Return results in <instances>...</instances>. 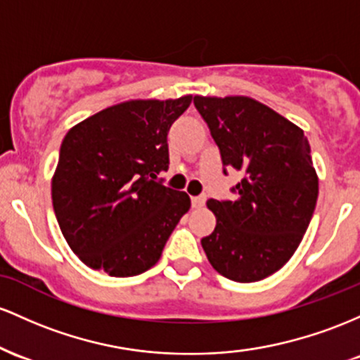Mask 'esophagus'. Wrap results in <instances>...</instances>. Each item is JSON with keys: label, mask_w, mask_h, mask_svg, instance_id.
I'll use <instances>...</instances> for the list:
<instances>
[{"label": "esophagus", "mask_w": 360, "mask_h": 360, "mask_svg": "<svg viewBox=\"0 0 360 360\" xmlns=\"http://www.w3.org/2000/svg\"><path fill=\"white\" fill-rule=\"evenodd\" d=\"M205 204V195H197V197H192V205L195 209L202 207V205Z\"/></svg>", "instance_id": "esophagus-1"}]
</instances>
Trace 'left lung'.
I'll return each mask as SVG.
<instances>
[{
    "label": "left lung",
    "instance_id": "obj_1",
    "mask_svg": "<svg viewBox=\"0 0 360 360\" xmlns=\"http://www.w3.org/2000/svg\"><path fill=\"white\" fill-rule=\"evenodd\" d=\"M219 146L223 167L241 173L234 200H207L216 228L200 243L209 264L234 282L284 267L300 246L318 199L304 131L250 96H193Z\"/></svg>",
    "mask_w": 360,
    "mask_h": 360
}]
</instances>
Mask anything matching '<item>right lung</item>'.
<instances>
[{"label":"right lung","mask_w":360,"mask_h":360,"mask_svg":"<svg viewBox=\"0 0 360 360\" xmlns=\"http://www.w3.org/2000/svg\"><path fill=\"white\" fill-rule=\"evenodd\" d=\"M192 95L127 100L72 126L51 181L63 236L84 265L112 277L139 276L160 260L185 192L158 180L168 169V131Z\"/></svg>","instance_id":"obj_1"}]
</instances>
